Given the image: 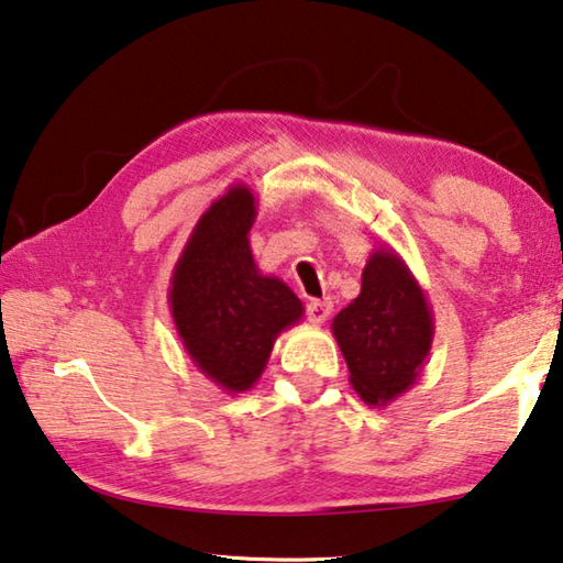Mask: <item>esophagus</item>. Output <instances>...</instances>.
<instances>
[{
	"mask_svg": "<svg viewBox=\"0 0 563 563\" xmlns=\"http://www.w3.org/2000/svg\"><path fill=\"white\" fill-rule=\"evenodd\" d=\"M332 299H311L307 305V317L311 324H324L327 317L332 314Z\"/></svg>",
	"mask_w": 563,
	"mask_h": 563,
	"instance_id": "esophagus-1",
	"label": "esophagus"
}]
</instances>
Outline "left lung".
Returning <instances> with one entry per match:
<instances>
[{
    "label": "left lung",
    "mask_w": 563,
    "mask_h": 563,
    "mask_svg": "<svg viewBox=\"0 0 563 563\" xmlns=\"http://www.w3.org/2000/svg\"><path fill=\"white\" fill-rule=\"evenodd\" d=\"M350 383L372 408H385L420 377L432 347V309L408 264L390 246L369 254L362 291L332 319Z\"/></svg>",
    "instance_id": "1"
}]
</instances>
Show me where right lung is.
I'll list each match as a JSON object with an SVG mask.
<instances>
[{
  "label": "right lung",
  "instance_id": "right-lung-1",
  "mask_svg": "<svg viewBox=\"0 0 563 563\" xmlns=\"http://www.w3.org/2000/svg\"><path fill=\"white\" fill-rule=\"evenodd\" d=\"M256 198L233 184L203 211L173 266L168 305L184 350L231 395L258 383L274 342L305 317V307L279 276L258 272L249 231Z\"/></svg>",
  "mask_w": 563,
  "mask_h": 563
}]
</instances>
